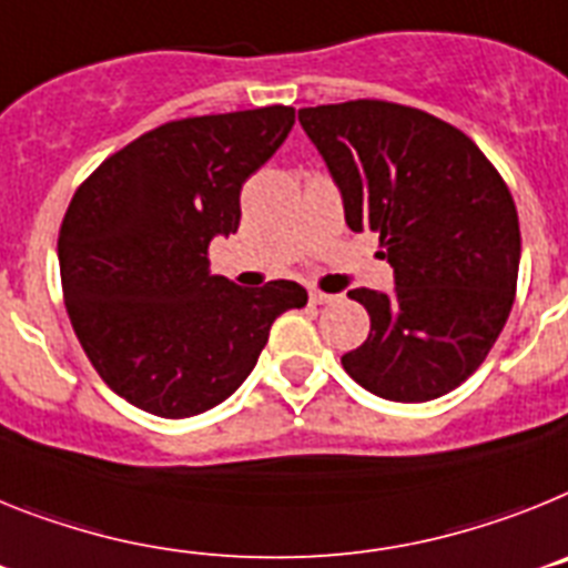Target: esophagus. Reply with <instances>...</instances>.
<instances>
[{
    "label": "esophagus",
    "mask_w": 568,
    "mask_h": 568,
    "mask_svg": "<svg viewBox=\"0 0 568 568\" xmlns=\"http://www.w3.org/2000/svg\"><path fill=\"white\" fill-rule=\"evenodd\" d=\"M334 294H325V291H317V288H312V303L314 305H328V303H334Z\"/></svg>",
    "instance_id": "1"
}]
</instances>
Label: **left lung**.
I'll return each mask as SVG.
<instances>
[{
  "instance_id": "1",
  "label": "left lung",
  "mask_w": 568,
  "mask_h": 568,
  "mask_svg": "<svg viewBox=\"0 0 568 568\" xmlns=\"http://www.w3.org/2000/svg\"><path fill=\"white\" fill-rule=\"evenodd\" d=\"M352 231H377L394 291L354 288L372 332L343 368L383 400L426 403L477 372L509 320L520 223L509 185L460 128L383 100L300 108Z\"/></svg>"
}]
</instances>
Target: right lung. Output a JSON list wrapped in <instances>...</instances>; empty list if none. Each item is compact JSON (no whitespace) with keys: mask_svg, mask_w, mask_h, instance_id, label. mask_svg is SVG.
I'll return each mask as SVG.
<instances>
[{"mask_svg":"<svg viewBox=\"0 0 568 568\" xmlns=\"http://www.w3.org/2000/svg\"><path fill=\"white\" fill-rule=\"evenodd\" d=\"M294 108L174 120L108 156L59 229L73 332L122 400L194 417L243 386L271 323L308 303L303 285L240 288L209 271V245L240 225V191L274 156Z\"/></svg>","mask_w":568,"mask_h":568,"instance_id":"1","label":"right lung"}]
</instances>
